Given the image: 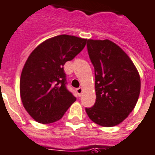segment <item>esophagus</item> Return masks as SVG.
<instances>
[{"instance_id":"esophagus-1","label":"esophagus","mask_w":155,"mask_h":155,"mask_svg":"<svg viewBox=\"0 0 155 155\" xmlns=\"http://www.w3.org/2000/svg\"><path fill=\"white\" fill-rule=\"evenodd\" d=\"M82 91H83V90L81 87H79V88L76 89V93H77V95L79 96H81V94H82Z\"/></svg>"}]
</instances>
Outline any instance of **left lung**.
Returning <instances> with one entry per match:
<instances>
[{
	"instance_id": "obj_1",
	"label": "left lung",
	"mask_w": 155,
	"mask_h": 155,
	"mask_svg": "<svg viewBox=\"0 0 155 155\" xmlns=\"http://www.w3.org/2000/svg\"><path fill=\"white\" fill-rule=\"evenodd\" d=\"M87 50L95 69L96 99L85 111L100 126H116L136 106L141 87L139 74L126 53L110 40L88 39Z\"/></svg>"
}]
</instances>
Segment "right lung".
<instances>
[{
    "mask_svg": "<svg viewBox=\"0 0 155 155\" xmlns=\"http://www.w3.org/2000/svg\"><path fill=\"white\" fill-rule=\"evenodd\" d=\"M87 40L59 35L44 41L31 53L20 79L21 102L35 121L43 124L62 118L76 98L66 87L64 65L81 53Z\"/></svg>",
    "mask_w": 155,
    "mask_h": 155,
    "instance_id": "1",
    "label": "right lung"
}]
</instances>
